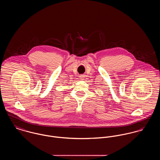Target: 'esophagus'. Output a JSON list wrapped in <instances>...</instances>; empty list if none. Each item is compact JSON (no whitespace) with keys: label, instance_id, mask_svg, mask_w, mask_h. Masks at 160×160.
Returning a JSON list of instances; mask_svg holds the SVG:
<instances>
[{"label":"esophagus","instance_id":"esophagus-1","mask_svg":"<svg viewBox=\"0 0 160 160\" xmlns=\"http://www.w3.org/2000/svg\"><path fill=\"white\" fill-rule=\"evenodd\" d=\"M84 75H81V76H79V78L81 79H84Z\"/></svg>","mask_w":160,"mask_h":160}]
</instances>
